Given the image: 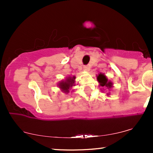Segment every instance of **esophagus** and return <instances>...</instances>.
I'll use <instances>...</instances> for the list:
<instances>
[{
	"label": "esophagus",
	"instance_id": "1",
	"mask_svg": "<svg viewBox=\"0 0 153 153\" xmlns=\"http://www.w3.org/2000/svg\"><path fill=\"white\" fill-rule=\"evenodd\" d=\"M89 69H90V68H89V67L88 66V65H85V66L83 67V70L85 71H88Z\"/></svg>",
	"mask_w": 153,
	"mask_h": 153
}]
</instances>
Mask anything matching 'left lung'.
Instances as JSON below:
<instances>
[{"mask_svg": "<svg viewBox=\"0 0 153 153\" xmlns=\"http://www.w3.org/2000/svg\"><path fill=\"white\" fill-rule=\"evenodd\" d=\"M97 80L99 82V85L101 86L104 88L108 89L110 90L112 87H113V83L110 80H108L106 76L103 73H100L97 76Z\"/></svg>", "mask_w": 153, "mask_h": 153, "instance_id": "obj_1", "label": "left lung"}]
</instances>
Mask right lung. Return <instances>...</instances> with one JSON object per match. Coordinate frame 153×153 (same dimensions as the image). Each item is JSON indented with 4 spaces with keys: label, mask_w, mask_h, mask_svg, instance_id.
I'll list each match as a JSON object with an SVG mask.
<instances>
[{
    "label": "right lung",
    "mask_w": 153,
    "mask_h": 153,
    "mask_svg": "<svg viewBox=\"0 0 153 153\" xmlns=\"http://www.w3.org/2000/svg\"><path fill=\"white\" fill-rule=\"evenodd\" d=\"M75 76L67 77L65 80H62L58 83V86L61 91L65 94H68L72 87L75 86Z\"/></svg>",
    "instance_id": "obj_1"
}]
</instances>
